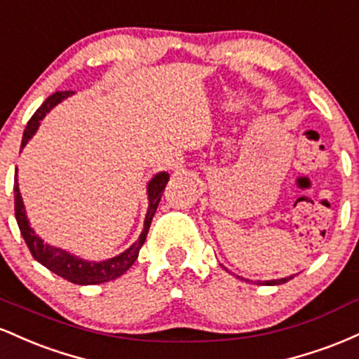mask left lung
Returning <instances> with one entry per match:
<instances>
[{"instance_id": "1", "label": "left lung", "mask_w": 359, "mask_h": 359, "mask_svg": "<svg viewBox=\"0 0 359 359\" xmlns=\"http://www.w3.org/2000/svg\"><path fill=\"white\" fill-rule=\"evenodd\" d=\"M294 278V275L292 277H285V278H278V280H266V282H258V283H265V285H280V283H287L288 280Z\"/></svg>"}]
</instances>
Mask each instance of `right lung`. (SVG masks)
<instances>
[{
    "label": "right lung",
    "instance_id": "add662e5",
    "mask_svg": "<svg viewBox=\"0 0 359 359\" xmlns=\"http://www.w3.org/2000/svg\"><path fill=\"white\" fill-rule=\"evenodd\" d=\"M74 90H57L55 94L48 96L47 100L39 109L35 111L34 116L30 118L27 128L23 131L22 138V148L27 145L28 140L35 135L36 128L40 126V121L45 118V114L50 111L53 106L59 104L60 101H64L65 97L72 96ZM168 182V174L167 172H160L154 179L150 180L147 185V194H148V211L145 216V222H143V231L140 234V238L130 248L119 253L118 257H113L104 262H88V259H82L76 255H71L69 251L55 248V246L47 245L43 243L42 238L36 236V233L32 229L30 222H28L27 211H25L22 194H20L18 180H15V217L18 222L20 233H22L25 243H27L28 250H30L32 257L36 262L42 263L45 269L53 271L55 275H59L67 282L77 283V285H96V283H104L109 280H114L121 277L125 271L130 269L135 263V259L138 258L140 248L143 246V243L147 240L148 229H150L151 219H154L156 208H158L160 199H162V192L165 191V185Z\"/></svg>",
    "mask_w": 359,
    "mask_h": 359
}]
</instances>
